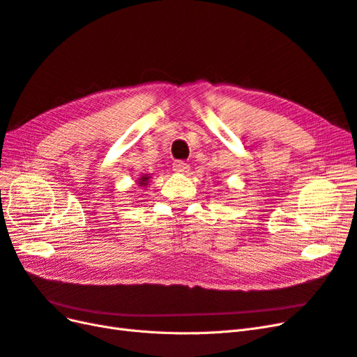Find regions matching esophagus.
Listing matches in <instances>:
<instances>
[{
  "mask_svg": "<svg viewBox=\"0 0 357 357\" xmlns=\"http://www.w3.org/2000/svg\"><path fill=\"white\" fill-rule=\"evenodd\" d=\"M172 168H174L176 172H180V174H186V172L189 171V165L185 160H176L174 164H172Z\"/></svg>",
  "mask_w": 357,
  "mask_h": 357,
  "instance_id": "1",
  "label": "esophagus"
}]
</instances>
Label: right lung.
Listing matches in <instances>:
<instances>
[{
  "label": "right lung",
  "mask_w": 357,
  "mask_h": 357,
  "mask_svg": "<svg viewBox=\"0 0 357 357\" xmlns=\"http://www.w3.org/2000/svg\"><path fill=\"white\" fill-rule=\"evenodd\" d=\"M149 180H150V176L149 174H144L142 178H138V186H147L149 185Z\"/></svg>",
  "instance_id": "right-lung-1"
}]
</instances>
